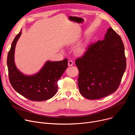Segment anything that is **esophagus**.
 <instances>
[{
	"label": "esophagus",
	"mask_w": 135,
	"mask_h": 135,
	"mask_svg": "<svg viewBox=\"0 0 135 135\" xmlns=\"http://www.w3.org/2000/svg\"><path fill=\"white\" fill-rule=\"evenodd\" d=\"M73 62L72 61H71V60L68 61V65L69 66H73Z\"/></svg>",
	"instance_id": "esophagus-1"
}]
</instances>
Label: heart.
Segmentation results:
<instances>
[{
  "label": "heart",
  "mask_w": 135,
  "mask_h": 135,
  "mask_svg": "<svg viewBox=\"0 0 135 135\" xmlns=\"http://www.w3.org/2000/svg\"><path fill=\"white\" fill-rule=\"evenodd\" d=\"M85 51H86V46L84 45H81L76 48L75 52L78 55H81L85 53Z\"/></svg>",
  "instance_id": "heart-1"
}]
</instances>
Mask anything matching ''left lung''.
<instances>
[{
    "label": "left lung",
    "mask_w": 135,
    "mask_h": 135,
    "mask_svg": "<svg viewBox=\"0 0 135 135\" xmlns=\"http://www.w3.org/2000/svg\"><path fill=\"white\" fill-rule=\"evenodd\" d=\"M75 65L79 72V91L84 97L97 100L114 93L126 67L121 37L109 28L104 39L89 45Z\"/></svg>",
    "instance_id": "8db88e82"
}]
</instances>
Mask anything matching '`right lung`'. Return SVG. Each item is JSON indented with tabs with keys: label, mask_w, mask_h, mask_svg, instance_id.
<instances>
[{
	"label": "right lung",
	"mask_w": 135,
	"mask_h": 135,
	"mask_svg": "<svg viewBox=\"0 0 135 135\" xmlns=\"http://www.w3.org/2000/svg\"><path fill=\"white\" fill-rule=\"evenodd\" d=\"M21 31L13 39L7 58L9 78L12 88L28 100L42 101L52 98L58 90L57 81L68 67V60L47 61L37 74L26 75L18 70L14 62L16 42Z\"/></svg>",
	"instance_id": "add662e5"
}]
</instances>
